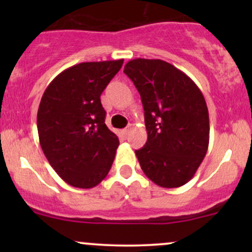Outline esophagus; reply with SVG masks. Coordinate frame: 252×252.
<instances>
[{"mask_svg":"<svg viewBox=\"0 0 252 252\" xmlns=\"http://www.w3.org/2000/svg\"><path fill=\"white\" fill-rule=\"evenodd\" d=\"M130 130H131V126H128L126 129H123V134L126 136L130 132Z\"/></svg>","mask_w":252,"mask_h":252,"instance_id":"1","label":"esophagus"}]
</instances>
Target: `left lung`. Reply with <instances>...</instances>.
Listing matches in <instances>:
<instances>
[{
  "label": "left lung",
  "instance_id": "8db88e82",
  "mask_svg": "<svg viewBox=\"0 0 252 252\" xmlns=\"http://www.w3.org/2000/svg\"><path fill=\"white\" fill-rule=\"evenodd\" d=\"M124 73L143 104L148 140L135 150L143 173L164 189L187 184L209 148V110L200 89L187 74L160 59L130 60Z\"/></svg>",
  "mask_w": 252,
  "mask_h": 252
}]
</instances>
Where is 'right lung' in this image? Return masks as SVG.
I'll return each mask as SVG.
<instances>
[{
  "label": "right lung",
  "instance_id": "right-lung-1",
  "mask_svg": "<svg viewBox=\"0 0 252 252\" xmlns=\"http://www.w3.org/2000/svg\"><path fill=\"white\" fill-rule=\"evenodd\" d=\"M123 59L82 63L50 83L37 110L41 149L57 174L77 189H92L108 175L118 137L105 124L100 94Z\"/></svg>",
  "mask_w": 252,
  "mask_h": 252
}]
</instances>
